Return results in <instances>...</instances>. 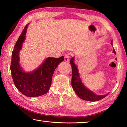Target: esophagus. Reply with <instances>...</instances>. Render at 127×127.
<instances>
[{"instance_id": "34e87169", "label": "esophagus", "mask_w": 127, "mask_h": 127, "mask_svg": "<svg viewBox=\"0 0 127 127\" xmlns=\"http://www.w3.org/2000/svg\"><path fill=\"white\" fill-rule=\"evenodd\" d=\"M69 59H70V55L69 54H66L65 55V56H64V60L66 62H69Z\"/></svg>"}]
</instances>
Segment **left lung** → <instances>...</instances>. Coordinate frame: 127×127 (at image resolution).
<instances>
[{"instance_id":"obj_1","label":"left lung","mask_w":127,"mask_h":127,"mask_svg":"<svg viewBox=\"0 0 127 127\" xmlns=\"http://www.w3.org/2000/svg\"><path fill=\"white\" fill-rule=\"evenodd\" d=\"M111 44L112 45V40L111 42ZM113 52L116 54L115 50L114 49ZM74 58L72 57L70 61V63L72 68V79H71V86L74 89L77 95L83 100L90 101H98L106 96L108 94L104 95H98L94 94L93 92L89 90L85 86L82 84L80 76L78 72L77 67L74 62Z\"/></svg>"}]
</instances>
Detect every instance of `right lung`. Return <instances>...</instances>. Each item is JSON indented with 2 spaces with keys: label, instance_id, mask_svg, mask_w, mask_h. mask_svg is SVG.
<instances>
[{
  "label": "right lung",
  "instance_id": "add662e5",
  "mask_svg": "<svg viewBox=\"0 0 127 127\" xmlns=\"http://www.w3.org/2000/svg\"><path fill=\"white\" fill-rule=\"evenodd\" d=\"M28 25L18 39L12 53L10 69L16 87L23 95L36 97L47 93L50 90L55 70L64 61V56L59 58L48 57L38 68L31 72H26L21 67L19 52L25 41Z\"/></svg>",
  "mask_w": 127,
  "mask_h": 127
}]
</instances>
